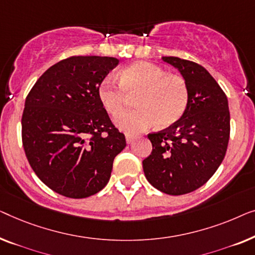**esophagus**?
<instances>
[{"mask_svg":"<svg viewBox=\"0 0 255 255\" xmlns=\"http://www.w3.org/2000/svg\"><path fill=\"white\" fill-rule=\"evenodd\" d=\"M136 138V136L134 135H129V134H126V142L128 143V144H130V143L134 141V139Z\"/></svg>","mask_w":255,"mask_h":255,"instance_id":"esophagus-1","label":"esophagus"}]
</instances>
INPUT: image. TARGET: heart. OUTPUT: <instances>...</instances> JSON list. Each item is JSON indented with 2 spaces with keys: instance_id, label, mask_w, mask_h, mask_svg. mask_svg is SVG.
Here are the masks:
<instances>
[{
  "instance_id": "obj_1",
  "label": "heart",
  "mask_w": 255,
  "mask_h": 255,
  "mask_svg": "<svg viewBox=\"0 0 255 255\" xmlns=\"http://www.w3.org/2000/svg\"><path fill=\"white\" fill-rule=\"evenodd\" d=\"M137 109L125 111L116 118L120 129L129 134L145 130L158 124L163 127L181 119L189 103L188 85L178 75L166 74L163 68L146 61L123 67L119 81L106 76L97 89L99 102L111 116H117L134 96Z\"/></svg>"
}]
</instances>
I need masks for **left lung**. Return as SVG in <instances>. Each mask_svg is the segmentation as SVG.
I'll return each mask as SVG.
<instances>
[{
	"label": "left lung",
	"mask_w": 255,
	"mask_h": 255,
	"mask_svg": "<svg viewBox=\"0 0 255 255\" xmlns=\"http://www.w3.org/2000/svg\"><path fill=\"white\" fill-rule=\"evenodd\" d=\"M162 60L186 81L187 110L180 120L149 134L151 155L143 160L145 178L170 195L191 193L206 184L223 162L230 136L228 98L206 68L175 56Z\"/></svg>",
	"instance_id": "left-lung-1"
}]
</instances>
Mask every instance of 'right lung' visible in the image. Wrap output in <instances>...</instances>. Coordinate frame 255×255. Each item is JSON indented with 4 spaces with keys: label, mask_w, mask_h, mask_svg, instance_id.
<instances>
[{
    "label": "right lung",
    "mask_w": 255,
    "mask_h": 255,
    "mask_svg": "<svg viewBox=\"0 0 255 255\" xmlns=\"http://www.w3.org/2000/svg\"><path fill=\"white\" fill-rule=\"evenodd\" d=\"M118 63L109 56L68 57L49 67L25 100V155L38 178L67 198L102 191L126 146L97 95L100 81Z\"/></svg>",
    "instance_id": "right-lung-1"
}]
</instances>
